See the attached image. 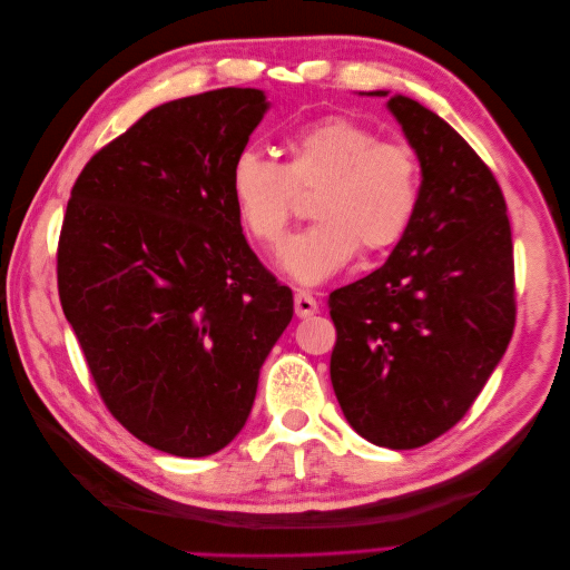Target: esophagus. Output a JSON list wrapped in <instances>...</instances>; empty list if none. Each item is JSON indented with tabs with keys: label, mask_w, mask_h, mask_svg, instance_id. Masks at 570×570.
Returning <instances> with one entry per match:
<instances>
[{
	"label": "esophagus",
	"mask_w": 570,
	"mask_h": 570,
	"mask_svg": "<svg viewBox=\"0 0 570 570\" xmlns=\"http://www.w3.org/2000/svg\"><path fill=\"white\" fill-rule=\"evenodd\" d=\"M316 312H318V302L314 299L312 292L299 289L295 295V314L299 318H308V316H314Z\"/></svg>",
	"instance_id": "obj_1"
}]
</instances>
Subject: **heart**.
Masks as SVG:
<instances>
[{"label":"heart","instance_id":"obj_1","mask_svg":"<svg viewBox=\"0 0 570 570\" xmlns=\"http://www.w3.org/2000/svg\"><path fill=\"white\" fill-rule=\"evenodd\" d=\"M283 164L254 149L230 166V199L245 230L262 245L278 243L312 193L316 220L285 239L281 268L302 285H318L347 266L356 249L373 256L396 247L416 220L423 193L419 151L381 140L347 116H325L283 140Z\"/></svg>","mask_w":570,"mask_h":570}]
</instances>
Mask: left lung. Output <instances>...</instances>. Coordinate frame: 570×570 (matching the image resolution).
I'll return each mask as SVG.
<instances>
[{
	"instance_id": "left-lung-1",
	"label": "left lung",
	"mask_w": 570,
	"mask_h": 570,
	"mask_svg": "<svg viewBox=\"0 0 570 570\" xmlns=\"http://www.w3.org/2000/svg\"><path fill=\"white\" fill-rule=\"evenodd\" d=\"M387 107L421 157V206L381 268L327 297L331 381L361 438L416 450L465 416L509 347L513 243L502 187L473 147L419 101Z\"/></svg>"
}]
</instances>
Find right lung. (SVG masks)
Here are the masks:
<instances>
[{"label":"right lung","instance_id":"right-lung-1","mask_svg":"<svg viewBox=\"0 0 570 570\" xmlns=\"http://www.w3.org/2000/svg\"><path fill=\"white\" fill-rule=\"evenodd\" d=\"M268 109L220 88L147 111L85 164L57 247L59 299L101 402L137 440L209 456L243 430L292 289L258 262L230 166Z\"/></svg>","mask_w":570,"mask_h":570}]
</instances>
